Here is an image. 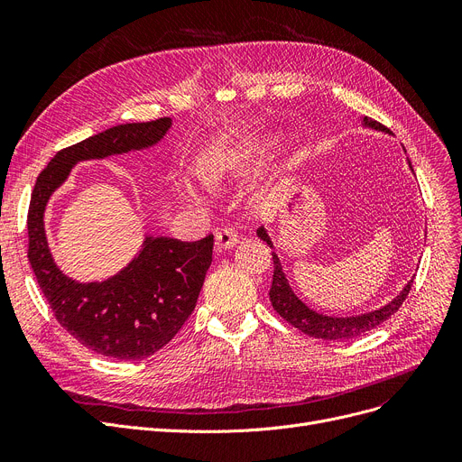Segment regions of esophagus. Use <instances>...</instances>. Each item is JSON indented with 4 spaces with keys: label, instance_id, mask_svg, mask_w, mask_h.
I'll return each instance as SVG.
<instances>
[{
    "label": "esophagus",
    "instance_id": "1",
    "mask_svg": "<svg viewBox=\"0 0 462 462\" xmlns=\"http://www.w3.org/2000/svg\"><path fill=\"white\" fill-rule=\"evenodd\" d=\"M239 244V236L232 228H221L215 234V249L221 253Z\"/></svg>",
    "mask_w": 462,
    "mask_h": 462
}]
</instances>
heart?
Masks as SVG:
<instances>
[{
    "label": "heart",
    "instance_id": "1",
    "mask_svg": "<svg viewBox=\"0 0 462 462\" xmlns=\"http://www.w3.org/2000/svg\"><path fill=\"white\" fill-rule=\"evenodd\" d=\"M263 150L260 140H223L215 142L200 159V174L208 183H221L237 168L251 162ZM190 199H197V190L183 185Z\"/></svg>",
    "mask_w": 462,
    "mask_h": 462
}]
</instances>
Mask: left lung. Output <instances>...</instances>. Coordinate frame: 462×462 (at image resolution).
Listing matches in <instances>:
<instances>
[{"instance_id": "obj_1", "label": "left lung", "mask_w": 462, "mask_h": 462, "mask_svg": "<svg viewBox=\"0 0 462 462\" xmlns=\"http://www.w3.org/2000/svg\"><path fill=\"white\" fill-rule=\"evenodd\" d=\"M361 124H363V127H371L374 131L390 133L382 124H378V121H374L371 117H363ZM408 164H410V161H408ZM410 170L414 172L411 164H410ZM256 234L260 239H263L265 244L273 249L272 239L263 226H260L256 230ZM272 256H273V282L270 288V301H272L273 309L288 324H292L294 328H298L300 331H303L309 337L324 338V341H345V338H356L363 333L378 328L382 322L392 319V314H395L399 310V307L402 305V301L406 300V296L410 292L411 282H414V279L408 281V284L401 290V294L397 298H393L390 303L376 309V310L356 314V317H326V314H322V312L309 309L294 294V290L288 284V279L282 272L281 260L275 254V251L272 253Z\"/></svg>"}]
</instances>
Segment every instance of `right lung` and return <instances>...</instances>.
Listing matches in <instances>:
<instances>
[{
	"mask_svg": "<svg viewBox=\"0 0 462 462\" xmlns=\"http://www.w3.org/2000/svg\"><path fill=\"white\" fill-rule=\"evenodd\" d=\"M172 127L161 117L125 124L89 136L56 153L39 174L28 211V258L56 320L86 348L124 361L143 359L172 341L197 305L211 265L213 236L200 241L143 239L127 268L103 282H77L56 265L44 234V209L52 192L80 161L145 150Z\"/></svg>",
	"mask_w": 462,
	"mask_h": 462,
	"instance_id": "add662e5",
	"label": "right lung"
}]
</instances>
